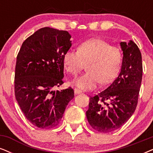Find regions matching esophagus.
<instances>
[{"label":"esophagus","instance_id":"34e87169","mask_svg":"<svg viewBox=\"0 0 153 153\" xmlns=\"http://www.w3.org/2000/svg\"><path fill=\"white\" fill-rule=\"evenodd\" d=\"M74 92H75V94H78L81 93V91L78 90V89H75V90H74Z\"/></svg>","mask_w":153,"mask_h":153}]
</instances>
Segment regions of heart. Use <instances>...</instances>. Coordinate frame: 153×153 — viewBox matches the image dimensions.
I'll return each mask as SVG.
<instances>
[{
  "label": "heart",
  "instance_id": "heart-1",
  "mask_svg": "<svg viewBox=\"0 0 153 153\" xmlns=\"http://www.w3.org/2000/svg\"><path fill=\"white\" fill-rule=\"evenodd\" d=\"M122 53L117 46L101 39H92L81 43L78 51L69 49L63 56V64L68 73L76 75L84 68L87 72L73 80L72 84L80 90H91L98 83L107 85L119 74Z\"/></svg>",
  "mask_w": 153,
  "mask_h": 153
}]
</instances>
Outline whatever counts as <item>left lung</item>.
Listing matches in <instances>:
<instances>
[{"label":"left lung","mask_w":153,"mask_h":153,"mask_svg":"<svg viewBox=\"0 0 153 153\" xmlns=\"http://www.w3.org/2000/svg\"><path fill=\"white\" fill-rule=\"evenodd\" d=\"M123 51L121 71L104 91L90 98L86 111L94 130L109 133L121 127L136 110L142 81V56L138 46L130 40L120 43Z\"/></svg>","instance_id":"1"}]
</instances>
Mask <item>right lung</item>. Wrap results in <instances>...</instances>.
Wrapping results in <instances>:
<instances>
[{
    "label": "right lung",
    "instance_id": "right-lung-1",
    "mask_svg": "<svg viewBox=\"0 0 153 153\" xmlns=\"http://www.w3.org/2000/svg\"><path fill=\"white\" fill-rule=\"evenodd\" d=\"M67 31L43 27L23 42L17 56L15 98L25 117L42 129L56 126L69 102L71 88L53 90L63 84V56L72 46Z\"/></svg>",
    "mask_w": 153,
    "mask_h": 153
}]
</instances>
